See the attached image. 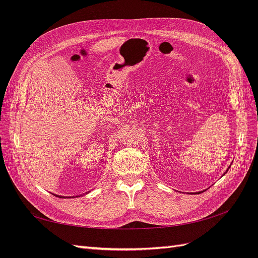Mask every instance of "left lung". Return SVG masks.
I'll return each instance as SVG.
<instances>
[{
    "label": "left lung",
    "mask_w": 258,
    "mask_h": 258,
    "mask_svg": "<svg viewBox=\"0 0 258 258\" xmlns=\"http://www.w3.org/2000/svg\"><path fill=\"white\" fill-rule=\"evenodd\" d=\"M230 166H231V165H230ZM230 166H229V167H228V169H229V168H230ZM228 169H227V170H226V172H225V173H224V174H223V175H225V174H226V173H227V171H228ZM204 191H205V190H202V191H198V192H197V194H201V192H204Z\"/></svg>",
    "instance_id": "1"
}]
</instances>
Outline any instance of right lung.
<instances>
[{
	"instance_id": "right-lung-1",
	"label": "right lung",
	"mask_w": 258,
	"mask_h": 258,
	"mask_svg": "<svg viewBox=\"0 0 258 258\" xmlns=\"http://www.w3.org/2000/svg\"><path fill=\"white\" fill-rule=\"evenodd\" d=\"M86 194H87V192H86ZM54 196H57V197H60V198H66V197H63V196H58V195H54ZM77 197V196H76ZM69 198V197H68ZM70 198H71V197H70Z\"/></svg>"
}]
</instances>
